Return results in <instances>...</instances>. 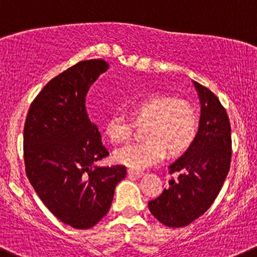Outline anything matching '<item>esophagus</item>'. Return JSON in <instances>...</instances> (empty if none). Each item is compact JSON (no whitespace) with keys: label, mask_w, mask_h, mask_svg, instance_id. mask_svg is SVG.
Instances as JSON below:
<instances>
[{"label":"esophagus","mask_w":257,"mask_h":257,"mask_svg":"<svg viewBox=\"0 0 257 257\" xmlns=\"http://www.w3.org/2000/svg\"><path fill=\"white\" fill-rule=\"evenodd\" d=\"M142 171H133V169H128V176L129 177H142L143 176Z\"/></svg>","instance_id":"34e87169"}]
</instances>
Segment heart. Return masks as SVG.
Returning <instances> with one entry per match:
<instances>
[{
    "instance_id": "obj_1",
    "label": "heart",
    "mask_w": 257,
    "mask_h": 257,
    "mask_svg": "<svg viewBox=\"0 0 257 257\" xmlns=\"http://www.w3.org/2000/svg\"><path fill=\"white\" fill-rule=\"evenodd\" d=\"M128 111L137 125H143L142 143H133L118 149L114 159L132 169H143L161 161L166 152L176 157L195 143L200 128V118L195 106L186 100L168 95H149L132 101ZM105 136L113 144L128 141L133 133V123L114 114L105 123Z\"/></svg>"
}]
</instances>
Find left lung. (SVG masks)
Listing matches in <instances>:
<instances>
[{"label": "left lung", "instance_id": "left-lung-1", "mask_svg": "<svg viewBox=\"0 0 257 257\" xmlns=\"http://www.w3.org/2000/svg\"><path fill=\"white\" fill-rule=\"evenodd\" d=\"M201 103L197 138L168 167L178 173L168 188L149 201L152 215L168 227H183L202 216L221 191L231 163V125L217 96L193 81Z\"/></svg>", "mask_w": 257, "mask_h": 257}]
</instances>
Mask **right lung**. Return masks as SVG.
<instances>
[{
	"label": "right lung",
	"mask_w": 257,
	"mask_h": 257,
	"mask_svg": "<svg viewBox=\"0 0 257 257\" xmlns=\"http://www.w3.org/2000/svg\"><path fill=\"white\" fill-rule=\"evenodd\" d=\"M108 69V62L93 59L55 76L32 101L25 121L30 183L52 215L79 230L108 213L115 186L126 174L124 166L95 164L109 152L86 113V94Z\"/></svg>",
	"instance_id": "obj_1"
}]
</instances>
